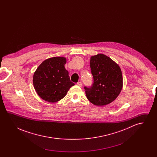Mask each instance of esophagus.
<instances>
[{"instance_id":"1","label":"esophagus","mask_w":157,"mask_h":157,"mask_svg":"<svg viewBox=\"0 0 157 157\" xmlns=\"http://www.w3.org/2000/svg\"><path fill=\"white\" fill-rule=\"evenodd\" d=\"M77 85H78V86H80V87H81V86H82V82H78V83H77Z\"/></svg>"}]
</instances>
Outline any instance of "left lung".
<instances>
[{"instance_id":"obj_1","label":"left lung","mask_w":157,"mask_h":157,"mask_svg":"<svg viewBox=\"0 0 157 157\" xmlns=\"http://www.w3.org/2000/svg\"><path fill=\"white\" fill-rule=\"evenodd\" d=\"M94 84L85 87L88 99L92 104L104 106L113 102L123 87V78L120 66L104 54L92 56L90 60Z\"/></svg>"}]
</instances>
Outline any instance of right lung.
<instances>
[{
    "label": "right lung",
    "mask_w": 157,
    "mask_h": 157,
    "mask_svg": "<svg viewBox=\"0 0 157 157\" xmlns=\"http://www.w3.org/2000/svg\"><path fill=\"white\" fill-rule=\"evenodd\" d=\"M65 57H53L43 61L33 76L34 88L42 99L55 103L65 97L75 84L71 82L65 69Z\"/></svg>",
    "instance_id": "add662e5"
}]
</instances>
